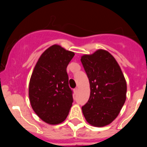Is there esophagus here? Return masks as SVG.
<instances>
[{
  "label": "esophagus",
  "instance_id": "1",
  "mask_svg": "<svg viewBox=\"0 0 147 147\" xmlns=\"http://www.w3.org/2000/svg\"><path fill=\"white\" fill-rule=\"evenodd\" d=\"M74 91L75 93H78V88H75V89L74 90Z\"/></svg>",
  "mask_w": 147,
  "mask_h": 147
}]
</instances>
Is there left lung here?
I'll list each match as a JSON object with an SVG mask.
<instances>
[{
    "label": "left lung",
    "mask_w": 147,
    "mask_h": 147,
    "mask_svg": "<svg viewBox=\"0 0 147 147\" xmlns=\"http://www.w3.org/2000/svg\"><path fill=\"white\" fill-rule=\"evenodd\" d=\"M90 82V94L82 107L87 121L102 127L112 123L126 101L127 82L120 66L107 51L98 49L81 57Z\"/></svg>",
    "instance_id": "left-lung-1"
}]
</instances>
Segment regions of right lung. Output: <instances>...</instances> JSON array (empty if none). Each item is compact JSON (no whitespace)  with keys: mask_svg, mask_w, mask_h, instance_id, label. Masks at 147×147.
Listing matches in <instances>:
<instances>
[{"mask_svg":"<svg viewBox=\"0 0 147 147\" xmlns=\"http://www.w3.org/2000/svg\"><path fill=\"white\" fill-rule=\"evenodd\" d=\"M75 54L53 45L41 54L30 79L29 101L40 119L49 124L64 121L72 106L67 65Z\"/></svg>","mask_w":147,"mask_h":147,"instance_id":"add662e5","label":"right lung"}]
</instances>
